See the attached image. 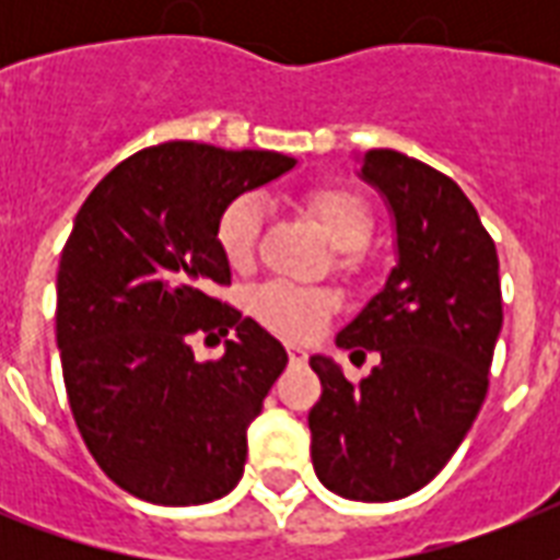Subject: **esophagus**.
<instances>
[{
  "label": "esophagus",
  "mask_w": 560,
  "mask_h": 560,
  "mask_svg": "<svg viewBox=\"0 0 560 560\" xmlns=\"http://www.w3.org/2000/svg\"><path fill=\"white\" fill-rule=\"evenodd\" d=\"M288 358H290V363H305L307 351L299 349V346H288Z\"/></svg>",
  "instance_id": "1"
}]
</instances>
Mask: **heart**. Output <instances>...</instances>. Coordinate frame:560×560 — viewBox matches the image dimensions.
I'll list each match as a JSON object with an SVG mask.
<instances>
[{"mask_svg":"<svg viewBox=\"0 0 560 560\" xmlns=\"http://www.w3.org/2000/svg\"><path fill=\"white\" fill-rule=\"evenodd\" d=\"M302 206L314 218L316 226L323 229V235L337 249H342L340 270H358V249L369 244L374 226L366 200L354 191H346V188L323 186L305 191ZM261 223L264 202L253 191L237 194L235 200H229L226 209L220 211L214 237H218L223 258L237 270L253 264ZM337 305L340 302L328 288H302V284H288V281H267L261 288H255L246 299L249 314L264 328H270L272 334L293 342L314 340L316 334L325 328V323L334 316Z\"/></svg>","mask_w":560,"mask_h":560,"instance_id":"obj_1","label":"heart"}]
</instances>
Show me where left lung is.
Masks as SVG:
<instances>
[{
	"instance_id": "1",
	"label": "left lung",
	"mask_w": 560,
	"mask_h": 560,
	"mask_svg": "<svg viewBox=\"0 0 560 560\" xmlns=\"http://www.w3.org/2000/svg\"><path fill=\"white\" fill-rule=\"evenodd\" d=\"M360 177L389 202L398 264L337 346L377 351L381 363L351 383L334 360L311 358L323 395L307 427L328 491L386 503L424 488L468 435L486 400L503 296L494 241L451 177L386 148L363 156Z\"/></svg>"
}]
</instances>
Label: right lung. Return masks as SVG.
Listing matches in <instances>:
<instances>
[{
  "mask_svg": "<svg viewBox=\"0 0 560 560\" xmlns=\"http://www.w3.org/2000/svg\"><path fill=\"white\" fill-rule=\"evenodd\" d=\"M293 165L270 151L165 142L118 162L83 200L57 270V349L74 424L127 494L200 505L244 474L246 427L288 351L209 296L232 281L214 229L229 200ZM200 332L228 336V354L194 361Z\"/></svg>",
  "mask_w": 560,
  "mask_h": 560,
  "instance_id": "obj_1",
  "label": "right lung"
}]
</instances>
